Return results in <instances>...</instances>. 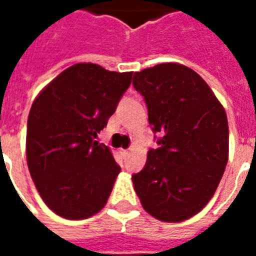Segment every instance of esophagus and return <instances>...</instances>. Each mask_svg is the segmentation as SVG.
I'll return each mask as SVG.
<instances>
[{"label":"esophagus","instance_id":"34e87169","mask_svg":"<svg viewBox=\"0 0 256 256\" xmlns=\"http://www.w3.org/2000/svg\"><path fill=\"white\" fill-rule=\"evenodd\" d=\"M122 154L124 156H128V154H130V150H122Z\"/></svg>","mask_w":256,"mask_h":256}]
</instances>
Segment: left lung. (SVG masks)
Segmentation results:
<instances>
[{
    "label": "left lung",
    "instance_id": "obj_1",
    "mask_svg": "<svg viewBox=\"0 0 256 256\" xmlns=\"http://www.w3.org/2000/svg\"><path fill=\"white\" fill-rule=\"evenodd\" d=\"M159 148L148 150L134 189L144 210L163 222H181L204 208L225 172L229 128L224 106L204 79L178 63L134 72Z\"/></svg>",
    "mask_w": 256,
    "mask_h": 256
}]
</instances>
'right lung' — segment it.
I'll return each instance as SVG.
<instances>
[{"label": "right lung", "mask_w": 256, "mask_h": 256, "mask_svg": "<svg viewBox=\"0 0 256 256\" xmlns=\"http://www.w3.org/2000/svg\"><path fill=\"white\" fill-rule=\"evenodd\" d=\"M133 72L78 63L58 74L31 106L26 155L38 193L67 220L97 214L120 167L110 148L94 141L132 84Z\"/></svg>", "instance_id": "1"}]
</instances>
